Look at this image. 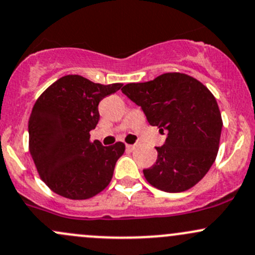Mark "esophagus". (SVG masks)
<instances>
[{
    "mask_svg": "<svg viewBox=\"0 0 255 255\" xmlns=\"http://www.w3.org/2000/svg\"><path fill=\"white\" fill-rule=\"evenodd\" d=\"M127 148L130 149V150L135 149L136 148V144H127Z\"/></svg>",
    "mask_w": 255,
    "mask_h": 255,
    "instance_id": "esophagus-1",
    "label": "esophagus"
}]
</instances>
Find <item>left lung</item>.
<instances>
[{"label":"left lung","mask_w":255,"mask_h":255,"mask_svg":"<svg viewBox=\"0 0 255 255\" xmlns=\"http://www.w3.org/2000/svg\"><path fill=\"white\" fill-rule=\"evenodd\" d=\"M141 107L152 127L166 139L155 147L157 161L143 175L164 192H182L201 181L219 150L223 120L212 92L198 80L181 73H166L147 83L122 89Z\"/></svg>","instance_id":"8db88e82"}]
</instances>
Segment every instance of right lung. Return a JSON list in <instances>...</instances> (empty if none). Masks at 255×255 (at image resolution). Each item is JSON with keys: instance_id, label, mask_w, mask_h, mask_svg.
Here are the masks:
<instances>
[{"instance_id": "right-lung-1", "label": "right lung", "mask_w": 255, "mask_h": 255, "mask_svg": "<svg viewBox=\"0 0 255 255\" xmlns=\"http://www.w3.org/2000/svg\"><path fill=\"white\" fill-rule=\"evenodd\" d=\"M123 84H95L65 75L37 98L29 119V149L42 181L59 196L87 199L113 177L125 144L90 139L100 120L98 103Z\"/></svg>"}]
</instances>
